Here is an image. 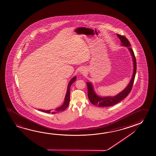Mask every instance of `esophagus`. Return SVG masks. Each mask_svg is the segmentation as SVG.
<instances>
[{"label":"esophagus","instance_id":"1","mask_svg":"<svg viewBox=\"0 0 156 156\" xmlns=\"http://www.w3.org/2000/svg\"><path fill=\"white\" fill-rule=\"evenodd\" d=\"M80 72L82 74H85V73H86V71H85V69H82L80 71Z\"/></svg>","mask_w":156,"mask_h":156}]
</instances>
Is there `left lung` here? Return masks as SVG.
<instances>
[{
  "label": "left lung",
  "instance_id": "obj_1",
  "mask_svg": "<svg viewBox=\"0 0 156 156\" xmlns=\"http://www.w3.org/2000/svg\"><path fill=\"white\" fill-rule=\"evenodd\" d=\"M117 36L121 41V45L123 47H126L127 48L128 51L130 52L131 56L132 57V60L133 62V72L132 77L131 78L130 82L128 83L127 86L122 91H121L118 94H116L114 96H99L94 91V87L92 83L87 82V94H88V97L90 101L93 105L96 106H98L99 107H106L112 106L113 105H116L123 100L127 96L128 94H129L130 92L133 87L134 80L135 79L136 71V59H135V55L133 51L130 47L131 44L125 36L120 35L119 34H117Z\"/></svg>",
  "mask_w": 156,
  "mask_h": 156
}]
</instances>
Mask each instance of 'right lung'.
<instances>
[{"mask_svg":"<svg viewBox=\"0 0 156 156\" xmlns=\"http://www.w3.org/2000/svg\"><path fill=\"white\" fill-rule=\"evenodd\" d=\"M76 79H77V77H76V76H74V77H73V78L71 79V80L69 81V83L68 86H67L66 94L65 97V99H64V103L62 104V105H61V106L59 107L56 108V109H55L54 111H53L52 109L47 110L38 109V110L41 111V112H47V113L55 114V113H57V112H62V111H64L65 109H66V108L68 107V105H69V100H70V87H71V85L76 81Z\"/></svg>","mask_w":156,"mask_h":156,"instance_id":"obj_1","label":"right lung"}]
</instances>
